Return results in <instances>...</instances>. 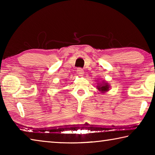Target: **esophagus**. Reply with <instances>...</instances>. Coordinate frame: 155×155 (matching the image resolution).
I'll return each instance as SVG.
<instances>
[{"instance_id":"esophagus-1","label":"esophagus","mask_w":155,"mask_h":155,"mask_svg":"<svg viewBox=\"0 0 155 155\" xmlns=\"http://www.w3.org/2000/svg\"><path fill=\"white\" fill-rule=\"evenodd\" d=\"M77 73L79 76H82L84 74V71H83V70L82 69V68H78V69H77Z\"/></svg>"}]
</instances>
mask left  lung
<instances>
[{"label":"left lung","mask_w":155,"mask_h":155,"mask_svg":"<svg viewBox=\"0 0 155 155\" xmlns=\"http://www.w3.org/2000/svg\"><path fill=\"white\" fill-rule=\"evenodd\" d=\"M109 86L107 83H103V84H101V85H98V87H97V89H98L100 91H101L102 93H104L105 91H108L109 90Z\"/></svg>","instance_id":"left-lung-1"}]
</instances>
